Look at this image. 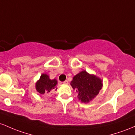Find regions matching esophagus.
Returning a JSON list of instances; mask_svg holds the SVG:
<instances>
[{
    "mask_svg": "<svg viewBox=\"0 0 135 135\" xmlns=\"http://www.w3.org/2000/svg\"><path fill=\"white\" fill-rule=\"evenodd\" d=\"M64 84H68V80H65V81H64Z\"/></svg>",
    "mask_w": 135,
    "mask_h": 135,
    "instance_id": "esophagus-1",
    "label": "esophagus"
}]
</instances>
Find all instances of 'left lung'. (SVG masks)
Here are the masks:
<instances>
[{
    "mask_svg": "<svg viewBox=\"0 0 135 135\" xmlns=\"http://www.w3.org/2000/svg\"><path fill=\"white\" fill-rule=\"evenodd\" d=\"M101 82L102 81L96 76L83 71L73 77L71 85L78 93L79 99L88 103L98 94L103 86Z\"/></svg>",
    "mask_w": 135,
    "mask_h": 135,
    "instance_id": "obj_1",
    "label": "left lung"
}]
</instances>
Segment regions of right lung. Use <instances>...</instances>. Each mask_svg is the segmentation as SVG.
I'll use <instances>...</instances> for the list:
<instances>
[{
    "mask_svg": "<svg viewBox=\"0 0 135 135\" xmlns=\"http://www.w3.org/2000/svg\"><path fill=\"white\" fill-rule=\"evenodd\" d=\"M57 85V81L55 79L50 80L47 75L43 74L41 76L39 81L36 83V87L37 92L41 94H44L45 92L48 93L52 89H55ZM56 89L55 90H56Z\"/></svg>",
    "mask_w": 135,
    "mask_h": 135,
    "instance_id": "add662e5",
    "label": "right lung"
}]
</instances>
